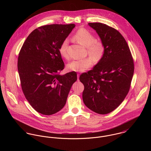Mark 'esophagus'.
<instances>
[{"label": "esophagus", "instance_id": "1", "mask_svg": "<svg viewBox=\"0 0 151 151\" xmlns=\"http://www.w3.org/2000/svg\"><path fill=\"white\" fill-rule=\"evenodd\" d=\"M79 77H80V74H77V78H78V80H79Z\"/></svg>", "mask_w": 151, "mask_h": 151}]
</instances>
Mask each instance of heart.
<instances>
[{
	"label": "heart",
	"mask_w": 151,
	"mask_h": 151,
	"mask_svg": "<svg viewBox=\"0 0 151 151\" xmlns=\"http://www.w3.org/2000/svg\"><path fill=\"white\" fill-rule=\"evenodd\" d=\"M73 39L78 43L87 47L88 55L95 62L97 63L102 59L105 53L104 44L101 41L95 40L94 35L89 31L83 28L79 29L74 35ZM68 43V40H65L59 49L60 55L65 59L68 58L67 52ZM91 59L90 58H87L84 59L73 60L67 65V68L69 71H85L92 65L93 63Z\"/></svg>",
	"instance_id": "obj_1"
}]
</instances>
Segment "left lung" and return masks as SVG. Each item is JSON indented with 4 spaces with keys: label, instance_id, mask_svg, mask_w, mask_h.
<instances>
[{
    "label": "left lung",
    "instance_id": "obj_1",
    "mask_svg": "<svg viewBox=\"0 0 151 151\" xmlns=\"http://www.w3.org/2000/svg\"><path fill=\"white\" fill-rule=\"evenodd\" d=\"M105 46L102 59L93 69L83 73V99L93 111L106 114L117 108L129 91L134 74V62L129 47L122 34L101 22L88 23Z\"/></svg>",
    "mask_w": 151,
    "mask_h": 151
}]
</instances>
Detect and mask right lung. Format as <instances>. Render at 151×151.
<instances>
[{
    "mask_svg": "<svg viewBox=\"0 0 151 151\" xmlns=\"http://www.w3.org/2000/svg\"><path fill=\"white\" fill-rule=\"evenodd\" d=\"M74 24H51L34 29L27 37L18 58V71L23 93L31 106L44 115H51L65 106L75 71L58 73L65 67L59 52Z\"/></svg>",
    "mask_w": 151,
    "mask_h": 151,
    "instance_id": "right-lung-1",
    "label": "right lung"
}]
</instances>
